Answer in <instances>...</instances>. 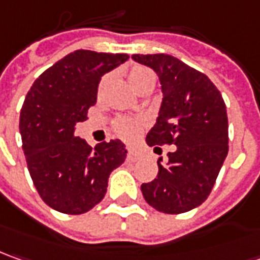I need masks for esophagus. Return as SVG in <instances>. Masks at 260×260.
I'll return each instance as SVG.
<instances>
[{"label":"esophagus","instance_id":"obj_1","mask_svg":"<svg viewBox=\"0 0 260 260\" xmlns=\"http://www.w3.org/2000/svg\"><path fill=\"white\" fill-rule=\"evenodd\" d=\"M138 159H139L138 152H135L134 149H128V161L135 162V161H138Z\"/></svg>","mask_w":260,"mask_h":260}]
</instances>
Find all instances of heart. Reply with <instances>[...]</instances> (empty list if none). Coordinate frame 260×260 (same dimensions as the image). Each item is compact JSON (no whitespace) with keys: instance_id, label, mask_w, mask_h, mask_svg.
Wrapping results in <instances>:
<instances>
[{"instance_id":"obj_1","label":"heart","mask_w":260,"mask_h":260,"mask_svg":"<svg viewBox=\"0 0 260 260\" xmlns=\"http://www.w3.org/2000/svg\"><path fill=\"white\" fill-rule=\"evenodd\" d=\"M154 73L149 69L144 66H135L128 72V82L129 85L138 92L141 87L147 85L154 86ZM111 82V75H106L102 77V80L99 82L98 86V94L102 96L106 86ZM142 128V121L135 119V118H119L115 122V131L118 132V135L125 139H132L139 134V131Z\"/></svg>"}]
</instances>
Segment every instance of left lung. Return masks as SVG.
I'll return each instance as SVG.
<instances>
[{
    "label": "left lung",
    "mask_w": 260,
    "mask_h": 260,
    "mask_svg": "<svg viewBox=\"0 0 260 260\" xmlns=\"http://www.w3.org/2000/svg\"><path fill=\"white\" fill-rule=\"evenodd\" d=\"M132 58L157 73L162 102L147 144H174L158 175L141 185L145 202L155 210L178 214L199 207L210 194L229 151L226 105L209 77L174 56L134 54Z\"/></svg>",
    "instance_id": "1"
}]
</instances>
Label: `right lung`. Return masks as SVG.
Listing matches in <instances>:
<instances>
[{"label": "right lung", "mask_w": 260, "mask_h": 260, "mask_svg": "<svg viewBox=\"0 0 260 260\" xmlns=\"http://www.w3.org/2000/svg\"><path fill=\"white\" fill-rule=\"evenodd\" d=\"M128 54L76 50L43 72L25 96L20 134L28 171L43 202L66 214H82L102 202L108 178L126 158L119 139L92 147L75 135L87 119L105 73Z\"/></svg>", "instance_id": "add662e5"}]
</instances>
